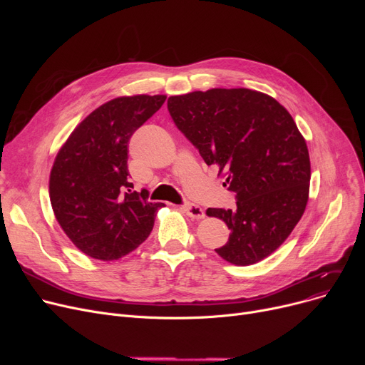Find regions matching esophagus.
Returning <instances> with one entry per match:
<instances>
[{"mask_svg": "<svg viewBox=\"0 0 365 365\" xmlns=\"http://www.w3.org/2000/svg\"><path fill=\"white\" fill-rule=\"evenodd\" d=\"M182 208H183V212H185L189 217H192V219L201 220V219H204V216H205L204 210H202L201 207H198V205H194V204H185Z\"/></svg>", "mask_w": 365, "mask_h": 365, "instance_id": "34e87169", "label": "esophagus"}]
</instances>
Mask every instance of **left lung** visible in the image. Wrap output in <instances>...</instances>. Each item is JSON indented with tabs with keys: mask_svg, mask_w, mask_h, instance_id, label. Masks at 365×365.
Masks as SVG:
<instances>
[{
	"mask_svg": "<svg viewBox=\"0 0 365 365\" xmlns=\"http://www.w3.org/2000/svg\"><path fill=\"white\" fill-rule=\"evenodd\" d=\"M173 121L216 164L237 208H207L231 229L216 253L237 266L271 256L289 238L309 200L311 160L290 112L250 88H210L170 96Z\"/></svg>",
	"mask_w": 365,
	"mask_h": 365,
	"instance_id": "1",
	"label": "left lung"
}]
</instances>
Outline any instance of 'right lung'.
<instances>
[{"label":"right lung","instance_id":"add662e5","mask_svg":"<svg viewBox=\"0 0 365 365\" xmlns=\"http://www.w3.org/2000/svg\"><path fill=\"white\" fill-rule=\"evenodd\" d=\"M167 96L115 98L75 127L54 158L48 194L56 220L88 257L109 262L131 253L149 237L157 210L148 190L130 187L128 140Z\"/></svg>","mask_w":365,"mask_h":365}]
</instances>
